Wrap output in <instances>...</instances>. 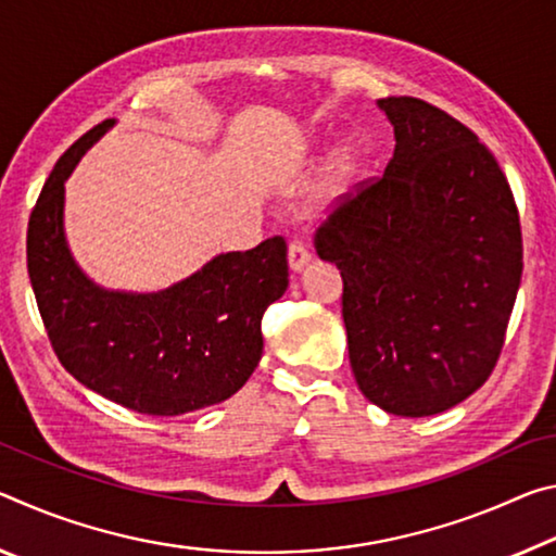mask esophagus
Masks as SVG:
<instances>
[{"label": "esophagus", "mask_w": 556, "mask_h": 556, "mask_svg": "<svg viewBox=\"0 0 556 556\" xmlns=\"http://www.w3.org/2000/svg\"><path fill=\"white\" fill-rule=\"evenodd\" d=\"M288 263L290 268L295 273L303 270L307 263H311V251H307V245L303 241H290L288 245Z\"/></svg>", "instance_id": "esophagus-1"}]
</instances>
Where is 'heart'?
Segmentation results:
<instances>
[{"label":"heart","instance_id":"heart-1","mask_svg":"<svg viewBox=\"0 0 556 556\" xmlns=\"http://www.w3.org/2000/svg\"><path fill=\"white\" fill-rule=\"evenodd\" d=\"M357 169H359V157L357 152H354V148L344 144V148L334 152L330 160V172H327V187H330V194L340 197L348 192L354 177H357Z\"/></svg>","mask_w":556,"mask_h":556}]
</instances>
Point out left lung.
<instances>
[{"mask_svg": "<svg viewBox=\"0 0 556 556\" xmlns=\"http://www.w3.org/2000/svg\"><path fill=\"white\" fill-rule=\"evenodd\" d=\"M394 127L384 177L317 229L340 268L350 364L394 416H433L493 371L522 278L520 216L497 160L456 117L381 98Z\"/></svg>", "mask_w": 556, "mask_h": 556, "instance_id": "obj_1", "label": "left lung"}]
</instances>
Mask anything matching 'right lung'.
Masks as SVG:
<instances>
[{
	"instance_id": "1",
	"label": "right lung",
	"mask_w": 556,
	"mask_h": 556,
	"mask_svg": "<svg viewBox=\"0 0 556 556\" xmlns=\"http://www.w3.org/2000/svg\"><path fill=\"white\" fill-rule=\"evenodd\" d=\"M96 125L63 152L36 202L26 263L59 359L86 389L148 416H181L233 396L263 354L261 317L288 288L280 236L216 253L162 290H113L78 266L66 236V179L115 127Z\"/></svg>"
}]
</instances>
